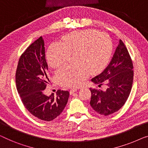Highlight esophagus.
Segmentation results:
<instances>
[{
    "instance_id": "obj_1",
    "label": "esophagus",
    "mask_w": 148,
    "mask_h": 148,
    "mask_svg": "<svg viewBox=\"0 0 148 148\" xmlns=\"http://www.w3.org/2000/svg\"><path fill=\"white\" fill-rule=\"evenodd\" d=\"M77 91V88H73V89H71L70 90V94L71 95H72L73 93H74L75 92H76Z\"/></svg>"
}]
</instances>
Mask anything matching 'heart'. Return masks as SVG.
Masks as SVG:
<instances>
[{
    "mask_svg": "<svg viewBox=\"0 0 148 148\" xmlns=\"http://www.w3.org/2000/svg\"><path fill=\"white\" fill-rule=\"evenodd\" d=\"M113 42L108 34L88 29L72 32L62 38L61 42H53L47 52L51 67H58L75 55L74 65H65L56 72L60 85L67 87L79 85L90 73L102 71L110 63Z\"/></svg>",
    "mask_w": 148,
    "mask_h": 148,
    "instance_id": "b5f03b06",
    "label": "heart"
}]
</instances>
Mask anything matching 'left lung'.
I'll list each match as a JSON object with an SVG mask.
<instances>
[{
	"label": "left lung",
	"mask_w": 148,
	"mask_h": 148,
	"mask_svg": "<svg viewBox=\"0 0 148 148\" xmlns=\"http://www.w3.org/2000/svg\"><path fill=\"white\" fill-rule=\"evenodd\" d=\"M134 67L127 48L121 40L107 68L91 81L99 87L106 85V90L90 88L91 97L90 105L99 114L111 115L125 103L131 92Z\"/></svg>",
	"instance_id": "1"
}]
</instances>
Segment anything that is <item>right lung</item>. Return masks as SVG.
<instances>
[{
	"instance_id": "right-lung-1",
	"label": "right lung",
	"mask_w": 148,
	"mask_h": 148,
	"mask_svg": "<svg viewBox=\"0 0 148 148\" xmlns=\"http://www.w3.org/2000/svg\"><path fill=\"white\" fill-rule=\"evenodd\" d=\"M42 37L28 47L19 58L15 81L17 91L27 110L38 119L51 121L58 117L67 103L69 92L59 89L56 96L45 95L48 65Z\"/></svg>"
}]
</instances>
